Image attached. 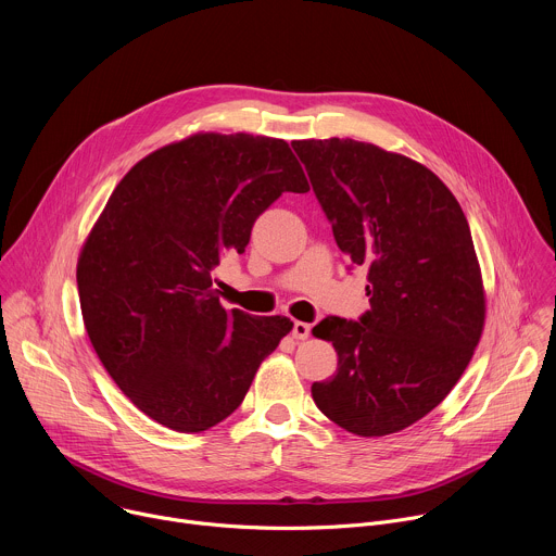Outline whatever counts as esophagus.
<instances>
[{
  "mask_svg": "<svg viewBox=\"0 0 556 556\" xmlns=\"http://www.w3.org/2000/svg\"><path fill=\"white\" fill-rule=\"evenodd\" d=\"M309 332H312V326H309V324L294 321V326H292V337H294L296 341H305V339L309 337Z\"/></svg>",
  "mask_w": 556,
  "mask_h": 556,
  "instance_id": "34e87169",
  "label": "esophagus"
}]
</instances>
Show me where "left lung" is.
I'll use <instances>...</instances> for the list:
<instances>
[{"instance_id":"obj_1","label":"left lung","mask_w":556,"mask_h":556,"mask_svg":"<svg viewBox=\"0 0 556 556\" xmlns=\"http://www.w3.org/2000/svg\"><path fill=\"white\" fill-rule=\"evenodd\" d=\"M292 149L348 260L367 266L369 309L328 316L339 367L312 384L332 422L363 438L403 431L455 387L484 330L486 299L468 222L425 165L352 138Z\"/></svg>"}]
</instances>
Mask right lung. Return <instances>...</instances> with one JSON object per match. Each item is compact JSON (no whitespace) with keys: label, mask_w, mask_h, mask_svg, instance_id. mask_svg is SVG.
Returning a JSON list of instances; mask_svg holds the SVG:
<instances>
[{"label":"right lung","mask_w":556,"mask_h":556,"mask_svg":"<svg viewBox=\"0 0 556 556\" xmlns=\"http://www.w3.org/2000/svg\"><path fill=\"white\" fill-rule=\"evenodd\" d=\"M286 191H309L286 140L195 134L142 157L110 195L78 257V299L103 367L151 420L215 427L292 330L288 316L222 307L213 288Z\"/></svg>","instance_id":"right-lung-1"}]
</instances>
